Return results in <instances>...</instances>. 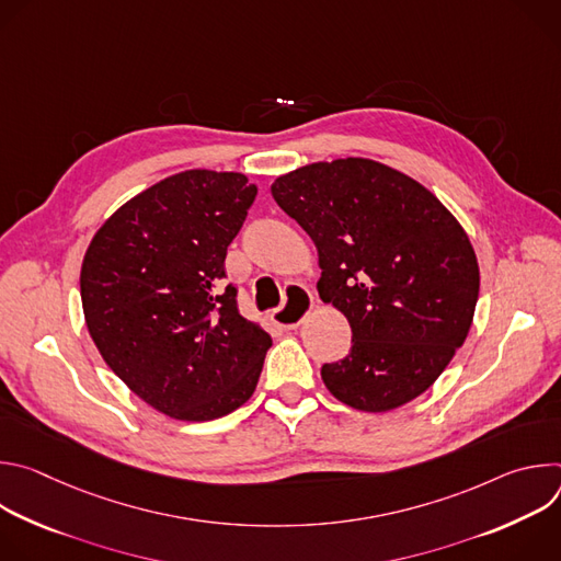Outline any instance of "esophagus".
Here are the masks:
<instances>
[{
    "label": "esophagus",
    "instance_id": "esophagus-1",
    "mask_svg": "<svg viewBox=\"0 0 561 561\" xmlns=\"http://www.w3.org/2000/svg\"><path fill=\"white\" fill-rule=\"evenodd\" d=\"M312 295L308 288L299 286V284H290L286 288V304L282 308H275L271 312V319L279 327V329H297L306 314L312 310Z\"/></svg>",
    "mask_w": 561,
    "mask_h": 561
}]
</instances>
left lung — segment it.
<instances>
[{
    "mask_svg": "<svg viewBox=\"0 0 561 561\" xmlns=\"http://www.w3.org/2000/svg\"><path fill=\"white\" fill-rule=\"evenodd\" d=\"M271 193L314 242L319 297L344 312L351 353L327 388L364 413L428 390L463 344L479 295L470 239L420 182L364 157L277 178Z\"/></svg>",
    "mask_w": 561,
    "mask_h": 561,
    "instance_id": "obj_1",
    "label": "left lung"
}]
</instances>
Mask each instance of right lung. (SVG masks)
Returning <instances> with one entry per match:
<instances>
[{"label":"right lung","instance_id":"add662e5","mask_svg":"<svg viewBox=\"0 0 561 561\" xmlns=\"http://www.w3.org/2000/svg\"><path fill=\"white\" fill-rule=\"evenodd\" d=\"M255 195L242 173L171 175L117 208L84 255L79 288L100 355L169 417L217 420L255 392L273 342L221 286Z\"/></svg>","mask_w":561,"mask_h":561}]
</instances>
